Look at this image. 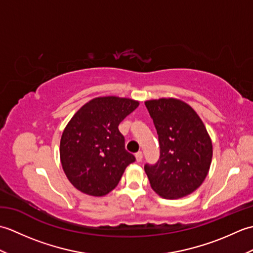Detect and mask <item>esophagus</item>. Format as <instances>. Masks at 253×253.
<instances>
[{"label":"esophagus","mask_w":253,"mask_h":253,"mask_svg":"<svg viewBox=\"0 0 253 253\" xmlns=\"http://www.w3.org/2000/svg\"><path fill=\"white\" fill-rule=\"evenodd\" d=\"M135 157H136V161H137V162H141L142 158H143V154H142V152H137Z\"/></svg>","instance_id":"34e87169"}]
</instances>
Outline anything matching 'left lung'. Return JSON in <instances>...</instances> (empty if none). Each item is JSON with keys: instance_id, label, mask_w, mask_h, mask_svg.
I'll return each instance as SVG.
<instances>
[{"instance_id": "8db88e82", "label": "left lung", "mask_w": 253, "mask_h": 253, "mask_svg": "<svg viewBox=\"0 0 253 253\" xmlns=\"http://www.w3.org/2000/svg\"><path fill=\"white\" fill-rule=\"evenodd\" d=\"M159 135L160 160L144 165L152 189L164 199L190 195L206 179L213 147L206 126L186 102L161 98L144 102Z\"/></svg>"}]
</instances>
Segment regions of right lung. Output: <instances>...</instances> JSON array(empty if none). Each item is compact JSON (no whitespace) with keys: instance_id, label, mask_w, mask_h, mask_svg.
Here are the masks:
<instances>
[{"instance_id":"1","label":"right lung","mask_w":253,"mask_h":253,"mask_svg":"<svg viewBox=\"0 0 253 253\" xmlns=\"http://www.w3.org/2000/svg\"><path fill=\"white\" fill-rule=\"evenodd\" d=\"M138 105L139 101L132 99L99 96L75 113L62 133L60 158L64 173L76 189L93 197L105 196L135 162L125 150L118 125Z\"/></svg>"}]
</instances>
